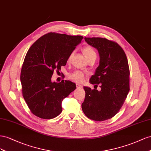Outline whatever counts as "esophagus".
<instances>
[{
	"mask_svg": "<svg viewBox=\"0 0 151 151\" xmlns=\"http://www.w3.org/2000/svg\"><path fill=\"white\" fill-rule=\"evenodd\" d=\"M76 88H83V86L81 85H80V84H78V83H76Z\"/></svg>",
	"mask_w": 151,
	"mask_h": 151,
	"instance_id": "obj_1",
	"label": "esophagus"
}]
</instances>
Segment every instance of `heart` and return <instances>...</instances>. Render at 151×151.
<instances>
[{"label":"heart","instance_id":"b5f03b06","mask_svg":"<svg viewBox=\"0 0 151 151\" xmlns=\"http://www.w3.org/2000/svg\"><path fill=\"white\" fill-rule=\"evenodd\" d=\"M83 52L85 56L87 59L93 56H96V52H95V50L90 46L85 47L83 49ZM71 55H72V54L70 55V57H69V59H68L69 60L70 59ZM69 76H70V79L76 81V82H78V83L83 82L85 79V75L83 74V73L81 72L80 71H76L75 72L71 73Z\"/></svg>","mask_w":151,"mask_h":151}]
</instances>
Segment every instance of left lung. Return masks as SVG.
I'll list each match as a JSON object with an SVG mask.
<instances>
[{"mask_svg":"<svg viewBox=\"0 0 151 151\" xmlns=\"http://www.w3.org/2000/svg\"><path fill=\"white\" fill-rule=\"evenodd\" d=\"M85 40L99 54V65L90 82L95 86L100 83L101 90L84 87L85 97L81 108L90 119L104 121L118 113L130 90L128 60L117 43L99 37H85Z\"/></svg>","mask_w":151,"mask_h":151,"instance_id":"left-lung-1","label":"left lung"}]
</instances>
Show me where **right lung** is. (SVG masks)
Listing matches in <instances>:
<instances>
[{
    "label": "right lung",
    "instance_id": "add662e5",
    "mask_svg": "<svg viewBox=\"0 0 151 151\" xmlns=\"http://www.w3.org/2000/svg\"><path fill=\"white\" fill-rule=\"evenodd\" d=\"M82 36L49 33L34 43L26 55L20 80L24 99L32 113L43 119H52L62 112L61 103L76 89L70 81L52 82L54 71L65 66Z\"/></svg>",
    "mask_w": 151,
    "mask_h": 151
}]
</instances>
